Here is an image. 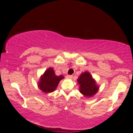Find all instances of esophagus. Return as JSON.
I'll return each mask as SVG.
<instances>
[{
    "label": "esophagus",
    "instance_id": "obj_1",
    "mask_svg": "<svg viewBox=\"0 0 133 133\" xmlns=\"http://www.w3.org/2000/svg\"><path fill=\"white\" fill-rule=\"evenodd\" d=\"M72 77H73V76H72V75H68L66 76V78H67V79H71Z\"/></svg>",
    "mask_w": 133,
    "mask_h": 133
}]
</instances>
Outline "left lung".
Here are the masks:
<instances>
[{"mask_svg":"<svg viewBox=\"0 0 133 133\" xmlns=\"http://www.w3.org/2000/svg\"><path fill=\"white\" fill-rule=\"evenodd\" d=\"M77 82L80 85L79 91L85 97H92L99 90L96 81L88 71L81 74L77 79Z\"/></svg>","mask_w":133,"mask_h":133,"instance_id":"8db88e82","label":"left lung"}]
</instances>
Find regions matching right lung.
Masks as SVG:
<instances>
[{"label":"right lung","instance_id":"add662e5","mask_svg":"<svg viewBox=\"0 0 133 133\" xmlns=\"http://www.w3.org/2000/svg\"><path fill=\"white\" fill-rule=\"evenodd\" d=\"M62 75L56 76L52 68H49L45 71L44 74L41 77L38 83V87L42 91L48 93L56 90L59 82L63 79Z\"/></svg>","mask_w":133,"mask_h":133}]
</instances>
